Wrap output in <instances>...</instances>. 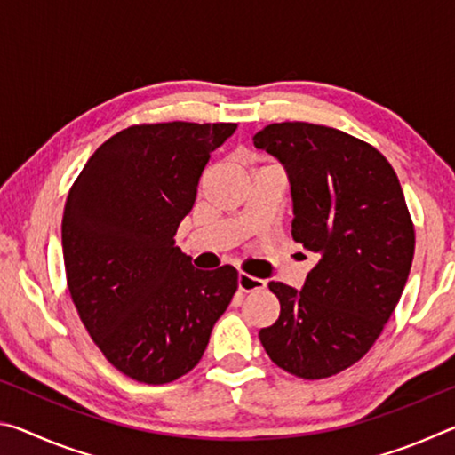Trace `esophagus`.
Wrapping results in <instances>:
<instances>
[{
    "mask_svg": "<svg viewBox=\"0 0 455 455\" xmlns=\"http://www.w3.org/2000/svg\"><path fill=\"white\" fill-rule=\"evenodd\" d=\"M238 289L243 292H251V291H260L265 289V281L263 279H257V276H251L246 273H238Z\"/></svg>",
    "mask_w": 455,
    "mask_h": 455,
    "instance_id": "1",
    "label": "esophagus"
}]
</instances>
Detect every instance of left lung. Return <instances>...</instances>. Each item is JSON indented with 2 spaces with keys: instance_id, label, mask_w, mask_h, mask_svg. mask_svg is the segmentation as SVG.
Listing matches in <instances>:
<instances>
[{
  "instance_id": "left-lung-1",
  "label": "left lung",
  "mask_w": 455,
  "mask_h": 455,
  "mask_svg": "<svg viewBox=\"0 0 455 455\" xmlns=\"http://www.w3.org/2000/svg\"><path fill=\"white\" fill-rule=\"evenodd\" d=\"M287 171L291 235L317 257L301 291L268 283L281 303L260 343L303 379L331 377L365 355L410 276L415 233L402 184L379 150L341 130L281 122L252 136Z\"/></svg>"
}]
</instances>
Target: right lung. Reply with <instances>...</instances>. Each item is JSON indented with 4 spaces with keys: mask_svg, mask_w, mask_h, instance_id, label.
I'll return each instance as SVG.
<instances>
[{
    "mask_svg": "<svg viewBox=\"0 0 455 455\" xmlns=\"http://www.w3.org/2000/svg\"><path fill=\"white\" fill-rule=\"evenodd\" d=\"M236 124L130 126L100 146L66 200L72 301L110 363L163 385L195 367L236 291V268L198 271L174 246L211 154Z\"/></svg>",
    "mask_w": 455,
    "mask_h": 455,
    "instance_id": "1",
    "label": "right lung"
}]
</instances>
